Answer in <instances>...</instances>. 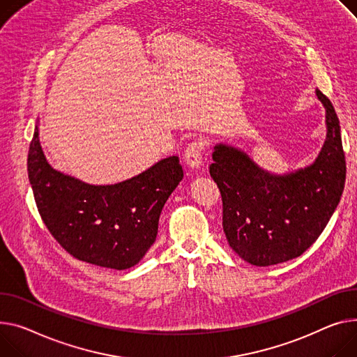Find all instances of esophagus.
I'll use <instances>...</instances> for the list:
<instances>
[{"mask_svg":"<svg viewBox=\"0 0 357 357\" xmlns=\"http://www.w3.org/2000/svg\"><path fill=\"white\" fill-rule=\"evenodd\" d=\"M205 140L204 139H195L189 144L185 149V160L189 166L192 168H197V166L201 165L202 162V155L205 152Z\"/></svg>","mask_w":357,"mask_h":357,"instance_id":"1","label":"esophagus"}]
</instances>
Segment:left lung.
<instances>
[{
	"instance_id": "obj_1",
	"label": "left lung",
	"mask_w": 357,
	"mask_h": 357,
	"mask_svg": "<svg viewBox=\"0 0 357 357\" xmlns=\"http://www.w3.org/2000/svg\"><path fill=\"white\" fill-rule=\"evenodd\" d=\"M327 137L316 162L274 176L243 152L215 146L211 178L222 198V228L229 247L247 263L274 266L301 255L326 228L340 202L346 159L336 110L324 94Z\"/></svg>"
}]
</instances>
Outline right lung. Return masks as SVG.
<instances>
[{"label":"right lung","instance_id":"1","mask_svg":"<svg viewBox=\"0 0 357 357\" xmlns=\"http://www.w3.org/2000/svg\"><path fill=\"white\" fill-rule=\"evenodd\" d=\"M27 168L40 217L53 238L71 257L114 270L144 258L156 240L162 208L183 178L179 158L171 156L125 182L87 185L47 163L38 128Z\"/></svg>","mask_w":357,"mask_h":357}]
</instances>
